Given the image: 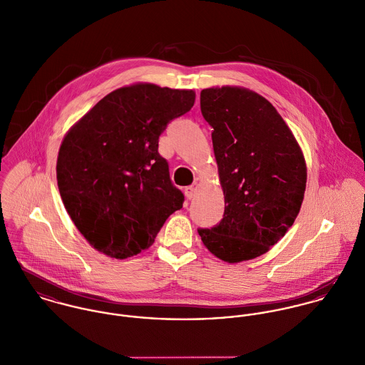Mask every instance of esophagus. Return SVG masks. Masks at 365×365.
Listing matches in <instances>:
<instances>
[{
    "instance_id": "1",
    "label": "esophagus",
    "mask_w": 365,
    "mask_h": 365,
    "mask_svg": "<svg viewBox=\"0 0 365 365\" xmlns=\"http://www.w3.org/2000/svg\"><path fill=\"white\" fill-rule=\"evenodd\" d=\"M197 188H198V182H194L192 185L187 187V188H185V197H187L188 200H191V198L195 195V191H197Z\"/></svg>"
}]
</instances>
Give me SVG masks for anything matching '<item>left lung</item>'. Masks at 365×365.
Returning <instances> with one entry per match:
<instances>
[{"label": "left lung", "instance_id": "8db88e82", "mask_svg": "<svg viewBox=\"0 0 365 365\" xmlns=\"http://www.w3.org/2000/svg\"><path fill=\"white\" fill-rule=\"evenodd\" d=\"M201 112L213 129L225 212L215 227L198 233L220 260L256 259L285 236L299 213L305 157L277 109L252 90L205 88Z\"/></svg>", "mask_w": 365, "mask_h": 365}]
</instances>
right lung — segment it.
<instances>
[{
	"instance_id": "add662e5",
	"label": "right lung",
	"mask_w": 365,
	"mask_h": 365,
	"mask_svg": "<svg viewBox=\"0 0 365 365\" xmlns=\"http://www.w3.org/2000/svg\"><path fill=\"white\" fill-rule=\"evenodd\" d=\"M194 103L192 90L136 83L105 96L66 133L56 164L60 197L100 253L118 260L139 255L182 208L158 136Z\"/></svg>"
}]
</instances>
